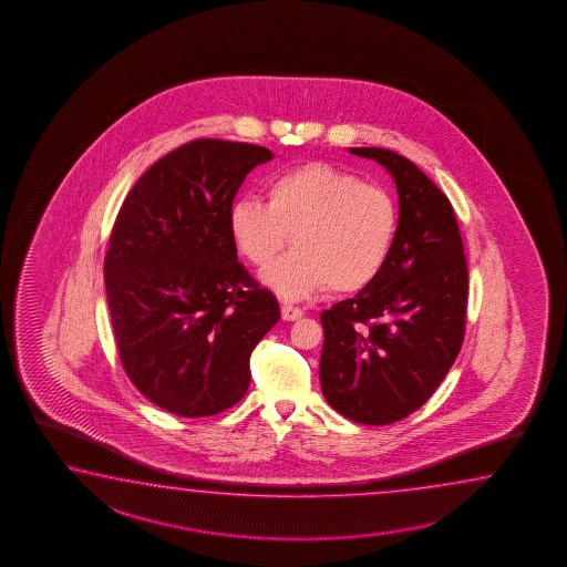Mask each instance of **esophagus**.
Wrapping results in <instances>:
<instances>
[{
    "label": "esophagus",
    "mask_w": 567,
    "mask_h": 567,
    "mask_svg": "<svg viewBox=\"0 0 567 567\" xmlns=\"http://www.w3.org/2000/svg\"><path fill=\"white\" fill-rule=\"evenodd\" d=\"M301 316H303V310L298 306H291L288 301L281 306V318L286 322H296V320H300Z\"/></svg>",
    "instance_id": "esophagus-1"
}]
</instances>
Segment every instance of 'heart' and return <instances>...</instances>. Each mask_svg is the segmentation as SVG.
<instances>
[{"instance_id": "b5f03b06", "label": "heart", "mask_w": 567, "mask_h": 567, "mask_svg": "<svg viewBox=\"0 0 567 567\" xmlns=\"http://www.w3.org/2000/svg\"><path fill=\"white\" fill-rule=\"evenodd\" d=\"M267 205L241 197L229 205L234 244L267 267L289 244L296 249L264 279L286 298L320 289L352 293L370 286L389 261L399 207L389 190L328 163H306L267 181Z\"/></svg>"}]
</instances>
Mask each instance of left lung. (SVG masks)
<instances>
[{"label": "left lung", "instance_id": "8db88e82", "mask_svg": "<svg viewBox=\"0 0 567 567\" xmlns=\"http://www.w3.org/2000/svg\"><path fill=\"white\" fill-rule=\"evenodd\" d=\"M399 190V231L389 261L355 298L322 311V392L360 424H392L419 411L465 340L468 269L449 197L406 156L358 146Z\"/></svg>", "mask_w": 567, "mask_h": 567}]
</instances>
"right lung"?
<instances>
[{
    "label": "right lung",
    "instance_id": "add662e5",
    "mask_svg": "<svg viewBox=\"0 0 567 567\" xmlns=\"http://www.w3.org/2000/svg\"><path fill=\"white\" fill-rule=\"evenodd\" d=\"M266 146L197 138L158 158L112 227L104 284L126 377L163 411L213 416L244 399L249 355L279 320L227 212Z\"/></svg>",
    "mask_w": 567,
    "mask_h": 567
}]
</instances>
